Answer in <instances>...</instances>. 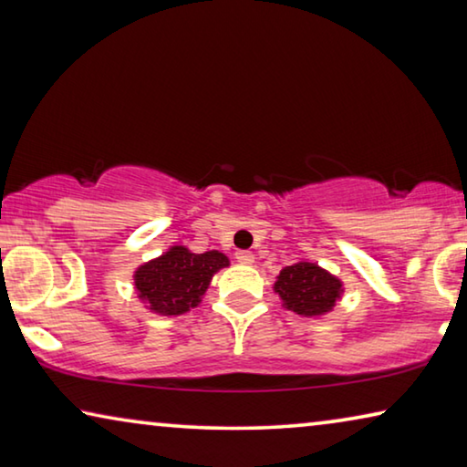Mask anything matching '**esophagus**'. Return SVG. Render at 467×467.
<instances>
[{
  "label": "esophagus",
  "instance_id": "34e87169",
  "mask_svg": "<svg viewBox=\"0 0 467 467\" xmlns=\"http://www.w3.org/2000/svg\"><path fill=\"white\" fill-rule=\"evenodd\" d=\"M236 262L244 264V265H251L255 262V255H253L251 251H236Z\"/></svg>",
  "mask_w": 467,
  "mask_h": 467
}]
</instances>
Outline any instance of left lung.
<instances>
[{
  "label": "left lung",
  "mask_w": 467,
  "mask_h": 467,
  "mask_svg": "<svg viewBox=\"0 0 467 467\" xmlns=\"http://www.w3.org/2000/svg\"><path fill=\"white\" fill-rule=\"evenodd\" d=\"M284 306L305 317H317L334 309L342 295V282L317 264L298 262L286 265L274 284Z\"/></svg>",
  "instance_id": "8db88e82"
}]
</instances>
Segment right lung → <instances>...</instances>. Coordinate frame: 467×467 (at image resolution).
Masks as SVG:
<instances>
[{"label":"right lung","mask_w":467,"mask_h":467,"mask_svg":"<svg viewBox=\"0 0 467 467\" xmlns=\"http://www.w3.org/2000/svg\"><path fill=\"white\" fill-rule=\"evenodd\" d=\"M228 265L220 251L192 253L175 244L164 255L140 265L136 280L138 296L158 315H183L200 305L212 275Z\"/></svg>","instance_id":"add662e5"}]
</instances>
